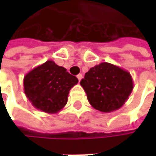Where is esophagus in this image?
<instances>
[{
	"label": "esophagus",
	"mask_w": 156,
	"mask_h": 156,
	"mask_svg": "<svg viewBox=\"0 0 156 156\" xmlns=\"http://www.w3.org/2000/svg\"><path fill=\"white\" fill-rule=\"evenodd\" d=\"M77 78H78L79 81H81V80L82 79V75H81V74H79V75H77Z\"/></svg>",
	"instance_id": "obj_1"
}]
</instances>
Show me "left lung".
<instances>
[{
    "label": "left lung",
    "instance_id": "left-lung-1",
    "mask_svg": "<svg viewBox=\"0 0 156 156\" xmlns=\"http://www.w3.org/2000/svg\"><path fill=\"white\" fill-rule=\"evenodd\" d=\"M81 85L91 106L103 113L121 108L134 88L130 73L108 62L91 68L81 81Z\"/></svg>",
    "mask_w": 156,
    "mask_h": 156
}]
</instances>
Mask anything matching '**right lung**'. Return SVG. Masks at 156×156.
Returning <instances> with one entry per match:
<instances>
[{
	"instance_id": "add662e5",
	"label": "right lung",
	"mask_w": 156,
	"mask_h": 156,
	"mask_svg": "<svg viewBox=\"0 0 156 156\" xmlns=\"http://www.w3.org/2000/svg\"><path fill=\"white\" fill-rule=\"evenodd\" d=\"M78 83V79L54 61L29 71L24 76L25 94L34 107L39 110L55 114L68 102L69 90Z\"/></svg>"
}]
</instances>
